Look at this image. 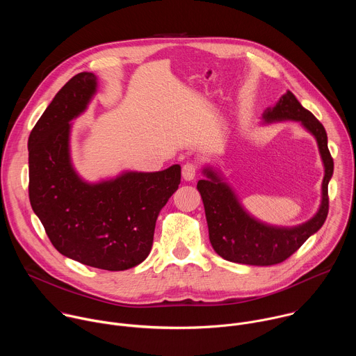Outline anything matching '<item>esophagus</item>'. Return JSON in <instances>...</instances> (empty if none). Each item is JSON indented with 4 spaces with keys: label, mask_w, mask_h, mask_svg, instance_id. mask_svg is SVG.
I'll list each match as a JSON object with an SVG mask.
<instances>
[{
    "label": "esophagus",
    "mask_w": 356,
    "mask_h": 356,
    "mask_svg": "<svg viewBox=\"0 0 356 356\" xmlns=\"http://www.w3.org/2000/svg\"><path fill=\"white\" fill-rule=\"evenodd\" d=\"M181 175H183V179L186 181H191L194 180L195 175H197V165L194 163H186L181 169Z\"/></svg>",
    "instance_id": "esophagus-1"
}]
</instances>
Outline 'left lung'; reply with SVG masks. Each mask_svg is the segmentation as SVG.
Listing matches in <instances>:
<instances>
[{
  "mask_svg": "<svg viewBox=\"0 0 356 356\" xmlns=\"http://www.w3.org/2000/svg\"><path fill=\"white\" fill-rule=\"evenodd\" d=\"M285 120L299 122L317 141L324 165L320 208L312 219L298 226L285 227L264 223L243 208L238 195L216 170L209 166L204 168L202 173L207 179L198 180L197 188L204 202L209 242L213 250L227 261L249 266L282 263L323 226L327 218L328 181L334 172L327 133L291 90L282 95L274 107H268L263 113L264 123Z\"/></svg>",
  "mask_w": 356,
  "mask_h": 356,
  "instance_id": "8db88e82",
  "label": "left lung"
}]
</instances>
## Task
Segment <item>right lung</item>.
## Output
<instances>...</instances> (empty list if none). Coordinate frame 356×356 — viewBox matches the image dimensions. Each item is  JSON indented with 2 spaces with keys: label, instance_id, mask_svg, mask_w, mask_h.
Returning <instances> with one entry per match:
<instances>
[{
  "label": "right lung",
  "instance_id": "obj_1",
  "mask_svg": "<svg viewBox=\"0 0 356 356\" xmlns=\"http://www.w3.org/2000/svg\"><path fill=\"white\" fill-rule=\"evenodd\" d=\"M92 72L72 76L33 127L29 200L53 246L81 264L124 271L149 254L159 211L177 190L180 165L161 172H123L88 183L71 163L70 134L96 93Z\"/></svg>",
  "mask_w": 356,
  "mask_h": 356
}]
</instances>
